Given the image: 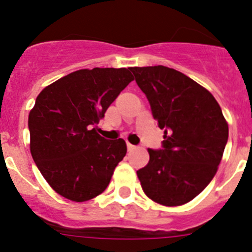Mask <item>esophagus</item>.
Here are the masks:
<instances>
[{"label":"esophagus","instance_id":"obj_1","mask_svg":"<svg viewBox=\"0 0 252 252\" xmlns=\"http://www.w3.org/2000/svg\"><path fill=\"white\" fill-rule=\"evenodd\" d=\"M126 148H128L129 152H133V150L135 149V145H133V144H130V143H128V144H126Z\"/></svg>","mask_w":252,"mask_h":252}]
</instances>
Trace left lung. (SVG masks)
<instances>
[{"label":"left lung","instance_id":"1","mask_svg":"<svg viewBox=\"0 0 252 252\" xmlns=\"http://www.w3.org/2000/svg\"><path fill=\"white\" fill-rule=\"evenodd\" d=\"M130 70L164 129L163 149H148L149 163L137 171L143 191L160 205H184L215 176L227 122L213 94L179 70L164 65Z\"/></svg>","mask_w":252,"mask_h":252}]
</instances>
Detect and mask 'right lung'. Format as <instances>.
Segmentation results:
<instances>
[{
  "label": "right lung",
  "instance_id": "obj_1",
  "mask_svg": "<svg viewBox=\"0 0 252 252\" xmlns=\"http://www.w3.org/2000/svg\"><path fill=\"white\" fill-rule=\"evenodd\" d=\"M133 79L126 68L79 69L38 94L28 115L31 154L61 196L88 201L109 185L126 144L104 139L93 126Z\"/></svg>",
  "mask_w": 252,
  "mask_h": 252
}]
</instances>
